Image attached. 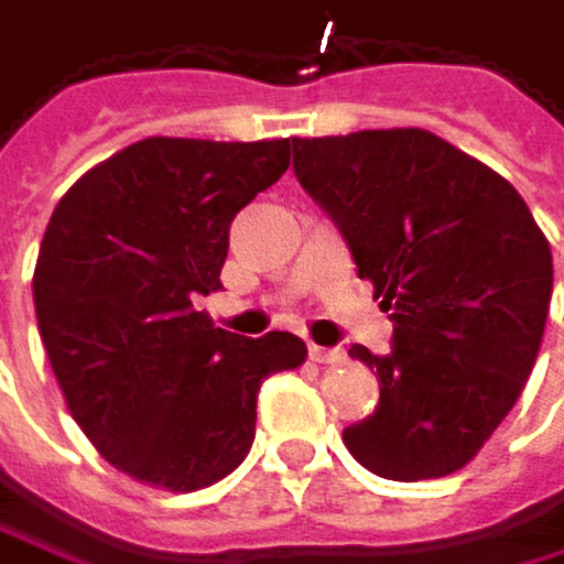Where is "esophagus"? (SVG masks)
<instances>
[{
	"mask_svg": "<svg viewBox=\"0 0 564 564\" xmlns=\"http://www.w3.org/2000/svg\"><path fill=\"white\" fill-rule=\"evenodd\" d=\"M311 361H317V365H345V361H348V351H345V348H321V345H311Z\"/></svg>",
	"mask_w": 564,
	"mask_h": 564,
	"instance_id": "esophagus-1",
	"label": "esophagus"
}]
</instances>
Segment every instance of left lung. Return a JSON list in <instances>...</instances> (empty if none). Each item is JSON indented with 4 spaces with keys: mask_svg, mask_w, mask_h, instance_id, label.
<instances>
[{
    "mask_svg": "<svg viewBox=\"0 0 564 564\" xmlns=\"http://www.w3.org/2000/svg\"><path fill=\"white\" fill-rule=\"evenodd\" d=\"M294 172L392 321L372 416L345 430L386 480L467 467L518 402L545 335L552 247L518 188L423 128L294 138Z\"/></svg>",
    "mask_w": 564,
    "mask_h": 564,
    "instance_id": "1",
    "label": "left lung"
}]
</instances>
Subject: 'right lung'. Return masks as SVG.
Listing matches in <instances>:
<instances>
[{"mask_svg":"<svg viewBox=\"0 0 564 564\" xmlns=\"http://www.w3.org/2000/svg\"><path fill=\"white\" fill-rule=\"evenodd\" d=\"M291 165V138H144L84 172L43 232L33 301L70 416L121 474L172 494L243 464L257 392L304 365L291 332L240 338L196 311L229 223Z\"/></svg>","mask_w":564,"mask_h":564,"instance_id":"add662e5","label":"right lung"}]
</instances>
